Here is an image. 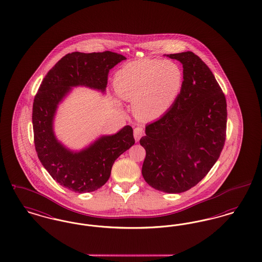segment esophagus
<instances>
[{
    "label": "esophagus",
    "mask_w": 262,
    "mask_h": 262,
    "mask_svg": "<svg viewBox=\"0 0 262 262\" xmlns=\"http://www.w3.org/2000/svg\"><path fill=\"white\" fill-rule=\"evenodd\" d=\"M144 134V130H143V127L142 126H137L135 129H134V136H135V139L137 141H139L140 138L143 136Z\"/></svg>",
    "instance_id": "34e87169"
}]
</instances>
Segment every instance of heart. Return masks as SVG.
Wrapping results in <instances>:
<instances>
[{
	"label": "heart",
	"mask_w": 262,
	"mask_h": 262,
	"mask_svg": "<svg viewBox=\"0 0 262 262\" xmlns=\"http://www.w3.org/2000/svg\"><path fill=\"white\" fill-rule=\"evenodd\" d=\"M182 80L177 64L141 59L123 65L115 75L114 86L121 99L134 103L139 119L151 121L170 108L181 90Z\"/></svg>",
	"instance_id": "heart-1"
}]
</instances>
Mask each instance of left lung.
<instances>
[{
    "mask_svg": "<svg viewBox=\"0 0 262 262\" xmlns=\"http://www.w3.org/2000/svg\"><path fill=\"white\" fill-rule=\"evenodd\" d=\"M166 55V54H165ZM183 65L180 93L169 110L145 126L142 176L165 193H182L208 174L227 136V101L214 74L192 51L167 54Z\"/></svg>",
    "mask_w": 262,
    "mask_h": 262,
    "instance_id": "8db88e82",
    "label": "left lung"
}]
</instances>
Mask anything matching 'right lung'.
Masks as SVG:
<instances>
[{"mask_svg": "<svg viewBox=\"0 0 262 262\" xmlns=\"http://www.w3.org/2000/svg\"><path fill=\"white\" fill-rule=\"evenodd\" d=\"M124 59L112 51L68 53L47 72L34 97L32 125L36 154L50 176L71 191L93 192L105 184L115 160L135 144L134 130L125 125L116 135L102 137L86 149L72 152L54 136L55 111L71 87L81 85L104 92L110 69Z\"/></svg>", "mask_w": 262, "mask_h": 262, "instance_id": "obj_1", "label": "right lung"}]
</instances>
